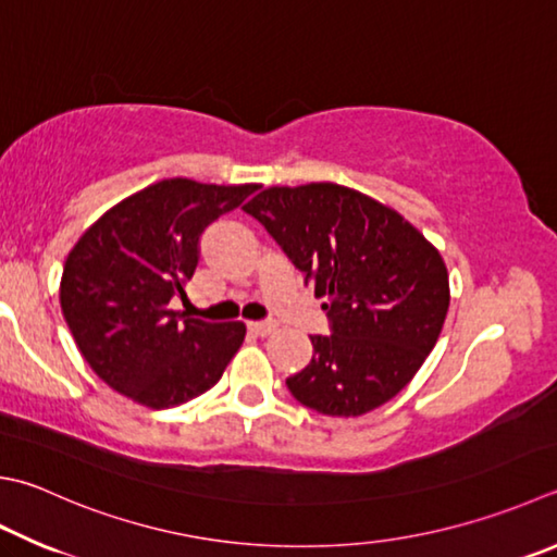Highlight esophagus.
Wrapping results in <instances>:
<instances>
[{
    "label": "esophagus",
    "instance_id": "obj_1",
    "mask_svg": "<svg viewBox=\"0 0 557 557\" xmlns=\"http://www.w3.org/2000/svg\"><path fill=\"white\" fill-rule=\"evenodd\" d=\"M247 327H249V332H255L257 337H269V334L276 330V322H271V320H267V322H249Z\"/></svg>",
    "mask_w": 557,
    "mask_h": 557
}]
</instances>
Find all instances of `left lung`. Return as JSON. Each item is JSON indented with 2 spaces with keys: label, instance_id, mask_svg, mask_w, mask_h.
<instances>
[{
  "label": "left lung",
  "instance_id": "obj_1",
  "mask_svg": "<svg viewBox=\"0 0 557 557\" xmlns=\"http://www.w3.org/2000/svg\"><path fill=\"white\" fill-rule=\"evenodd\" d=\"M243 211L327 300L332 334L310 337V363L286 377L290 395L330 417L393 400L444 327L450 293L438 249L393 208L330 182L264 188Z\"/></svg>",
  "mask_w": 557,
  "mask_h": 557
}]
</instances>
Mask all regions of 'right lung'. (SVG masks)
<instances>
[{"instance_id": "obj_1", "label": "right lung", "mask_w": 557, "mask_h": 557, "mask_svg": "<svg viewBox=\"0 0 557 557\" xmlns=\"http://www.w3.org/2000/svg\"><path fill=\"white\" fill-rule=\"evenodd\" d=\"M255 191L257 184L157 182L115 203L72 247L62 314L84 361L115 393L166 409L220 381L245 324L184 318L170 300L186 296L203 230Z\"/></svg>"}]
</instances>
